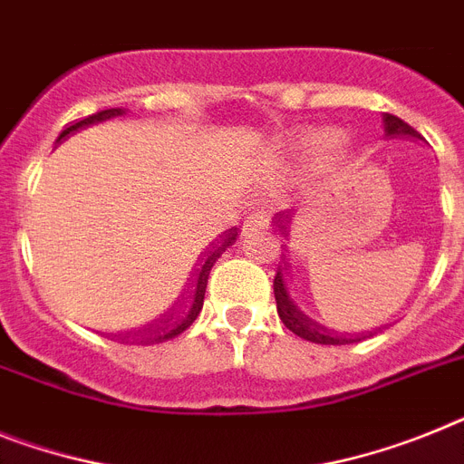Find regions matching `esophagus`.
Here are the masks:
<instances>
[{
    "mask_svg": "<svg viewBox=\"0 0 464 464\" xmlns=\"http://www.w3.org/2000/svg\"><path fill=\"white\" fill-rule=\"evenodd\" d=\"M264 226H268V214L266 212H252L247 219H245L243 224V231H252V228H264Z\"/></svg>",
    "mask_w": 464,
    "mask_h": 464,
    "instance_id": "34e87169",
    "label": "esophagus"
}]
</instances>
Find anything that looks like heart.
I'll return each mask as SVG.
<instances>
[{
    "label": "heart",
    "instance_id": "b5f03b06",
    "mask_svg": "<svg viewBox=\"0 0 464 464\" xmlns=\"http://www.w3.org/2000/svg\"><path fill=\"white\" fill-rule=\"evenodd\" d=\"M340 136L342 131L337 127H330V124L309 127L292 139V155L302 165H316V162H323L328 158L334 148H340Z\"/></svg>",
    "mask_w": 464,
    "mask_h": 464
}]
</instances>
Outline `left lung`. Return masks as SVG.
<instances>
[{
	"instance_id": "left-lung-1",
	"label": "left lung",
	"mask_w": 464,
	"mask_h": 464,
	"mask_svg": "<svg viewBox=\"0 0 464 464\" xmlns=\"http://www.w3.org/2000/svg\"><path fill=\"white\" fill-rule=\"evenodd\" d=\"M384 130H387L389 136H422L418 134V130H412L411 124L403 122L396 115H384ZM285 250V247H283ZM280 262L283 266H278L274 278V295H276V309H278L280 321L285 323V328L290 333H295L302 340H309L314 344H353V342L365 340V334H344L337 333V330L328 328L318 323L316 318L309 316V311L302 306V302L297 299L295 290H292V278H290V264H287L285 255H280Z\"/></svg>"
}]
</instances>
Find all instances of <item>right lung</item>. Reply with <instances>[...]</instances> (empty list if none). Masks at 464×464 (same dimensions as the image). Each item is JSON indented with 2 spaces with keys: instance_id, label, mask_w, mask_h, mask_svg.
<instances>
[{
  "instance_id": "right-lung-1",
  "label": "right lung",
  "mask_w": 464,
  "mask_h": 464,
  "mask_svg": "<svg viewBox=\"0 0 464 464\" xmlns=\"http://www.w3.org/2000/svg\"><path fill=\"white\" fill-rule=\"evenodd\" d=\"M115 115H122V111H120V108H111V111L93 112V115H89V118H84V120H75V122H70L68 127L61 131L58 141H61L63 136H68L70 131L80 130V127H87V124L101 122V120L115 118ZM236 238H238V228H228L224 238H219L217 243L209 245L208 250L198 256L196 268L190 271L188 280H186L184 295H181V299L177 302V306H174V309L167 314V318H162L160 323H155L153 328L139 330V333H134V334H124V337H120V334H115V337H112V334H108V337H111V340H122L124 344H127V342H131V344H160V342L172 340V337H177V334L184 333L186 328H190L202 309L205 287H208V278H209V271H212L214 262H217V259L224 255L228 245L236 243Z\"/></svg>"
}]
</instances>
